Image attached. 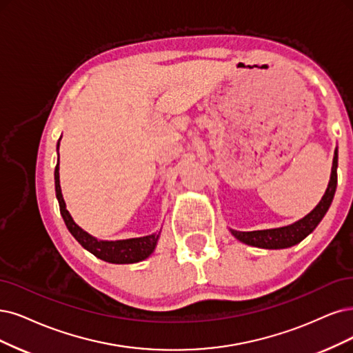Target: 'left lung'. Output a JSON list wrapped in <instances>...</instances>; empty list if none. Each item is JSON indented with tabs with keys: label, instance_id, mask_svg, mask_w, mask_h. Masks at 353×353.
<instances>
[{
	"label": "left lung",
	"instance_id": "8db88e82",
	"mask_svg": "<svg viewBox=\"0 0 353 353\" xmlns=\"http://www.w3.org/2000/svg\"><path fill=\"white\" fill-rule=\"evenodd\" d=\"M336 186H337V148L333 157L332 176H330L327 190H325L320 203L307 216L296 221V223L292 225L273 228V230H260V231H249V232L231 230L232 236L245 244L262 247V249H285V247L295 245L296 243L303 241L310 232L314 231V228L319 225L325 212L329 211L334 196V192H336Z\"/></svg>",
	"mask_w": 353,
	"mask_h": 353
}]
</instances>
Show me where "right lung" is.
Segmentation results:
<instances>
[{
    "mask_svg": "<svg viewBox=\"0 0 353 353\" xmlns=\"http://www.w3.org/2000/svg\"><path fill=\"white\" fill-rule=\"evenodd\" d=\"M59 147V142H58ZM55 192L59 202V211L63 218V223L67 225L68 231L72 234L74 239L80 243L85 250L93 253L96 257L104 260V262L116 263V265H125V263H137L141 260L147 259L155 249L157 240H159V234H151L147 237L139 239H129V240H117V241H100L94 237H91L84 230L78 227L70 212L65 206L61 186H59V159L55 167Z\"/></svg>",
    "mask_w": 353,
    "mask_h": 353,
    "instance_id": "1",
    "label": "right lung"
}]
</instances>
